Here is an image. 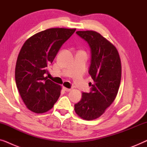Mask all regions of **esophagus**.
Instances as JSON below:
<instances>
[{
    "label": "esophagus",
    "instance_id": "34e87169",
    "mask_svg": "<svg viewBox=\"0 0 147 147\" xmlns=\"http://www.w3.org/2000/svg\"><path fill=\"white\" fill-rule=\"evenodd\" d=\"M63 89L64 91H66V92H69L70 90H71V89H69V88H67L65 87H63Z\"/></svg>",
    "mask_w": 147,
    "mask_h": 147
}]
</instances>
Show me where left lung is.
<instances>
[{
    "mask_svg": "<svg viewBox=\"0 0 147 147\" xmlns=\"http://www.w3.org/2000/svg\"><path fill=\"white\" fill-rule=\"evenodd\" d=\"M76 33L90 47L91 63L88 72L94 84H89L91 91L82 93L74 110L80 117L92 120L102 115L115 100L121 80V61L115 46L100 33L94 31Z\"/></svg>",
    "mask_w": 147,
    "mask_h": 147,
    "instance_id": "8db88e82",
    "label": "left lung"
}]
</instances>
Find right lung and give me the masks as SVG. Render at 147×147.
<instances>
[{
	"label": "right lung",
	"mask_w": 147,
	"mask_h": 147,
	"mask_svg": "<svg viewBox=\"0 0 147 147\" xmlns=\"http://www.w3.org/2000/svg\"><path fill=\"white\" fill-rule=\"evenodd\" d=\"M76 30L48 29L35 34L23 44L16 63L15 81L22 100L31 111L44 113L57 101L61 88L45 77L47 67Z\"/></svg>",
	"instance_id": "add662e5"
}]
</instances>
